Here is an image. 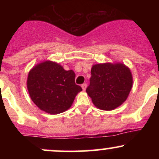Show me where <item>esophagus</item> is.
<instances>
[{
    "label": "esophagus",
    "instance_id": "esophagus-1",
    "mask_svg": "<svg viewBox=\"0 0 159 159\" xmlns=\"http://www.w3.org/2000/svg\"><path fill=\"white\" fill-rule=\"evenodd\" d=\"M81 87H82V89H83V90H85L86 88H87V84L86 83L83 84L81 85Z\"/></svg>",
    "mask_w": 159,
    "mask_h": 159
}]
</instances>
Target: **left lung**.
Here are the masks:
<instances>
[{
  "label": "left lung",
  "instance_id": "8db88e82",
  "mask_svg": "<svg viewBox=\"0 0 159 159\" xmlns=\"http://www.w3.org/2000/svg\"><path fill=\"white\" fill-rule=\"evenodd\" d=\"M132 87V76L122 63H103L91 69L87 94L98 108L114 110L126 100Z\"/></svg>",
  "mask_w": 159,
  "mask_h": 159
}]
</instances>
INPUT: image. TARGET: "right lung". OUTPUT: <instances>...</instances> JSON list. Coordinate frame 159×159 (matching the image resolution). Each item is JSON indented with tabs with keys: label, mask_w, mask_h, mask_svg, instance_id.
<instances>
[{
	"label": "right lung",
	"mask_w": 159,
	"mask_h": 159,
	"mask_svg": "<svg viewBox=\"0 0 159 159\" xmlns=\"http://www.w3.org/2000/svg\"><path fill=\"white\" fill-rule=\"evenodd\" d=\"M75 74L52 61L39 63L30 71L27 90L32 101L41 110L52 114L66 111L78 93L82 90L75 82Z\"/></svg>",
	"instance_id": "1"
}]
</instances>
